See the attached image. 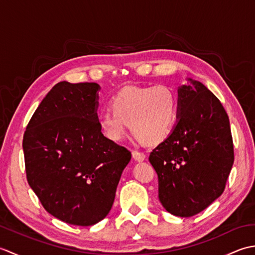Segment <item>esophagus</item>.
Listing matches in <instances>:
<instances>
[{
    "instance_id": "obj_1",
    "label": "esophagus",
    "mask_w": 255,
    "mask_h": 255,
    "mask_svg": "<svg viewBox=\"0 0 255 255\" xmlns=\"http://www.w3.org/2000/svg\"><path fill=\"white\" fill-rule=\"evenodd\" d=\"M132 158L138 162H142L145 159V154L143 152H139V151H132Z\"/></svg>"
}]
</instances>
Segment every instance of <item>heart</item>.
Listing matches in <instances>:
<instances>
[{
	"mask_svg": "<svg viewBox=\"0 0 255 255\" xmlns=\"http://www.w3.org/2000/svg\"><path fill=\"white\" fill-rule=\"evenodd\" d=\"M111 108L97 116L106 138L122 141L129 124L139 140L156 143L169 136L174 126L177 99L174 91L165 85L126 86L112 97Z\"/></svg>",
	"mask_w": 255,
	"mask_h": 255,
	"instance_id": "1",
	"label": "heart"
}]
</instances>
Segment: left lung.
<instances>
[{
  "instance_id": "obj_1",
  "label": "left lung",
  "mask_w": 255,
  "mask_h": 255,
  "mask_svg": "<svg viewBox=\"0 0 255 255\" xmlns=\"http://www.w3.org/2000/svg\"><path fill=\"white\" fill-rule=\"evenodd\" d=\"M178 88L177 122L150 153L159 200L170 214L192 217L224 193L235 161L229 117L206 86L192 79Z\"/></svg>"
}]
</instances>
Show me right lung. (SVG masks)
Segmentation results:
<instances>
[{
  "mask_svg": "<svg viewBox=\"0 0 255 255\" xmlns=\"http://www.w3.org/2000/svg\"><path fill=\"white\" fill-rule=\"evenodd\" d=\"M100 85L56 84L38 106L23 138L26 176L44 208L74 226H92L113 206L131 152L97 124Z\"/></svg>",
  "mask_w": 255,
  "mask_h": 255,
  "instance_id": "1",
  "label": "right lung"
}]
</instances>
